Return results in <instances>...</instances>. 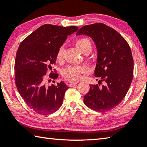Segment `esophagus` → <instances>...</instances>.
<instances>
[{
	"label": "esophagus",
	"mask_w": 147,
	"mask_h": 147,
	"mask_svg": "<svg viewBox=\"0 0 147 147\" xmlns=\"http://www.w3.org/2000/svg\"><path fill=\"white\" fill-rule=\"evenodd\" d=\"M77 84H78V83H77L76 82H71L70 83H69V87H73V86H74V85H76Z\"/></svg>",
	"instance_id": "esophagus-1"
}]
</instances>
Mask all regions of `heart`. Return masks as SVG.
Listing matches in <instances>:
<instances>
[{
    "label": "heart",
    "mask_w": 147,
    "mask_h": 147,
    "mask_svg": "<svg viewBox=\"0 0 147 147\" xmlns=\"http://www.w3.org/2000/svg\"><path fill=\"white\" fill-rule=\"evenodd\" d=\"M75 44L78 49H80L84 54H89L92 50V42L88 38H80L75 41ZM64 49L60 47L57 53V60L58 62L62 61ZM87 71V67L83 65H68L63 69L62 75L64 78L71 80H78L81 78L82 74Z\"/></svg>",
    "instance_id": "1"
}]
</instances>
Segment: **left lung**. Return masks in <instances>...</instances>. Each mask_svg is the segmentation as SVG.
<instances>
[{"label": "left lung", "mask_w": 147, "mask_h": 147, "mask_svg": "<svg viewBox=\"0 0 147 147\" xmlns=\"http://www.w3.org/2000/svg\"><path fill=\"white\" fill-rule=\"evenodd\" d=\"M76 34L90 36L98 52L94 75L100 78L99 85H90L84 102L96 111H110L121 103L132 81L134 61L129 45L115 29L102 23L85 26ZM101 81L104 84L100 86Z\"/></svg>", "instance_id": "obj_1"}]
</instances>
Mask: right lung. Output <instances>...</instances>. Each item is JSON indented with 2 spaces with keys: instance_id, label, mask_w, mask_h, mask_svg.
I'll list each match as a JSON object with an SVG mask.
<instances>
[{
  "instance_id": "add662e5",
  "label": "right lung",
  "mask_w": 147,
  "mask_h": 147,
  "mask_svg": "<svg viewBox=\"0 0 147 147\" xmlns=\"http://www.w3.org/2000/svg\"><path fill=\"white\" fill-rule=\"evenodd\" d=\"M76 26L62 27L44 24L21 42L15 62V84L18 92L30 109L42 115L51 114L62 105L68 89L63 82L57 85H46V73L57 60V53ZM51 71L49 78L58 74Z\"/></svg>"
}]
</instances>
